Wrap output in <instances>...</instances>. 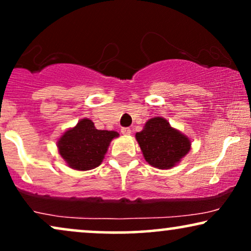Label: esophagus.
I'll return each instance as SVG.
<instances>
[{
    "instance_id": "1",
    "label": "esophagus",
    "mask_w": 251,
    "mask_h": 251,
    "mask_svg": "<svg viewBox=\"0 0 251 251\" xmlns=\"http://www.w3.org/2000/svg\"><path fill=\"white\" fill-rule=\"evenodd\" d=\"M120 131H122V133L124 135H129L131 134V129H129L128 127H123L122 129H120Z\"/></svg>"
}]
</instances>
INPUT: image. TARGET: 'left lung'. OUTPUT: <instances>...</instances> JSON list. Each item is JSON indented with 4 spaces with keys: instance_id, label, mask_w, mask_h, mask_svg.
Wrapping results in <instances>:
<instances>
[{
    "instance_id": "8db88e82",
    "label": "left lung",
    "mask_w": 251,
    "mask_h": 251,
    "mask_svg": "<svg viewBox=\"0 0 251 251\" xmlns=\"http://www.w3.org/2000/svg\"><path fill=\"white\" fill-rule=\"evenodd\" d=\"M145 160L158 169L175 167L191 149V141L178 129L171 127L162 117H155L135 134Z\"/></svg>"
}]
</instances>
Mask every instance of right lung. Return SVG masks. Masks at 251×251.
<instances>
[{"instance_id": "add662e5", "label": "right lung", "mask_w": 251, "mask_h": 251, "mask_svg": "<svg viewBox=\"0 0 251 251\" xmlns=\"http://www.w3.org/2000/svg\"><path fill=\"white\" fill-rule=\"evenodd\" d=\"M118 135L115 131L97 129L90 119H81L59 139V154L72 169H94L102 163L110 142Z\"/></svg>"}]
</instances>
